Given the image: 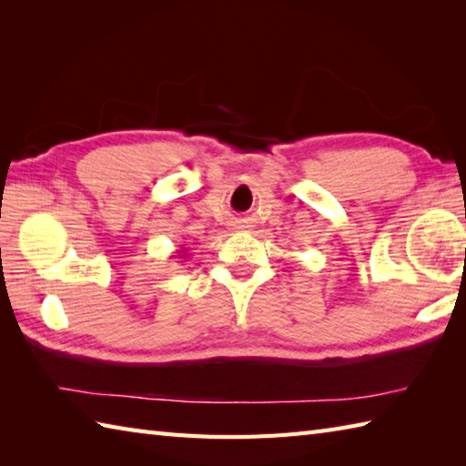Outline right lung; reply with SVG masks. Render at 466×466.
Segmentation results:
<instances>
[{"label": "right lung", "instance_id": "1", "mask_svg": "<svg viewBox=\"0 0 466 466\" xmlns=\"http://www.w3.org/2000/svg\"><path fill=\"white\" fill-rule=\"evenodd\" d=\"M184 252H186V250H177V254H180V258H186Z\"/></svg>", "mask_w": 466, "mask_h": 466}]
</instances>
